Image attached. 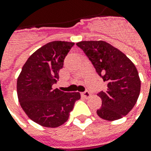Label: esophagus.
Listing matches in <instances>:
<instances>
[{
    "instance_id": "34e87169",
    "label": "esophagus",
    "mask_w": 151,
    "mask_h": 151,
    "mask_svg": "<svg viewBox=\"0 0 151 151\" xmlns=\"http://www.w3.org/2000/svg\"><path fill=\"white\" fill-rule=\"evenodd\" d=\"M91 92H89L88 91H84V92L82 93V96L85 98H89L91 96Z\"/></svg>"
}]
</instances>
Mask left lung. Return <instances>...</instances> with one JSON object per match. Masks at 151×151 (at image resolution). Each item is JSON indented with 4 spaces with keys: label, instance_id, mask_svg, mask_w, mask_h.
I'll list each match as a JSON object with an SVG mask.
<instances>
[{
    "label": "left lung",
    "instance_id": "left-lung-1",
    "mask_svg": "<svg viewBox=\"0 0 151 151\" xmlns=\"http://www.w3.org/2000/svg\"><path fill=\"white\" fill-rule=\"evenodd\" d=\"M92 63L98 75L107 83V91H100L102 105L97 114L108 121L127 115L137 103L141 81L137 69L126 55L104 41L77 43Z\"/></svg>",
    "mask_w": 151,
    "mask_h": 151
}]
</instances>
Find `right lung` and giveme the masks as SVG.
Instances as JSON below:
<instances>
[{"label":"right lung","instance_id":"1","mask_svg":"<svg viewBox=\"0 0 151 151\" xmlns=\"http://www.w3.org/2000/svg\"><path fill=\"white\" fill-rule=\"evenodd\" d=\"M73 42L55 41L28 58L17 80V94L24 111L43 127H57L68 119L79 92H64L53 85Z\"/></svg>","mask_w":151,"mask_h":151}]
</instances>
